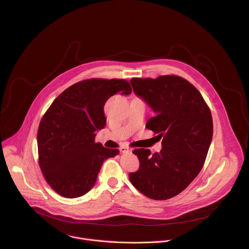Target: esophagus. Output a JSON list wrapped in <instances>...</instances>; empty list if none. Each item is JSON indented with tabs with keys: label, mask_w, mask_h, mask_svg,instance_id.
Listing matches in <instances>:
<instances>
[{
	"label": "esophagus",
	"mask_w": 249,
	"mask_h": 249,
	"mask_svg": "<svg viewBox=\"0 0 249 249\" xmlns=\"http://www.w3.org/2000/svg\"><path fill=\"white\" fill-rule=\"evenodd\" d=\"M120 152L121 153H128V152H131V150L129 148H127V147H121L120 148Z\"/></svg>",
	"instance_id": "obj_1"
}]
</instances>
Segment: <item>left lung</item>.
<instances>
[{
	"instance_id": "left-lung-1",
	"label": "left lung",
	"mask_w": 249,
	"mask_h": 249,
	"mask_svg": "<svg viewBox=\"0 0 249 249\" xmlns=\"http://www.w3.org/2000/svg\"><path fill=\"white\" fill-rule=\"evenodd\" d=\"M135 93L156 112L146 128L162 139V149L151 155L133 151L139 169L129 173L133 186L154 200H166L182 192L201 171L213 137V119L200 91L178 76L133 78Z\"/></svg>"
}]
</instances>
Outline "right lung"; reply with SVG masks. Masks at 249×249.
Wrapping results in <instances>:
<instances>
[{"mask_svg":"<svg viewBox=\"0 0 249 249\" xmlns=\"http://www.w3.org/2000/svg\"><path fill=\"white\" fill-rule=\"evenodd\" d=\"M130 94L125 80L89 79L65 89L43 115L37 132L38 161L47 183L59 195L77 198L94 185L103 161L117 149L95 143L106 123L104 104L118 93Z\"/></svg>","mask_w":249,"mask_h":249,"instance_id":"obj_1","label":"right lung"}]
</instances>
